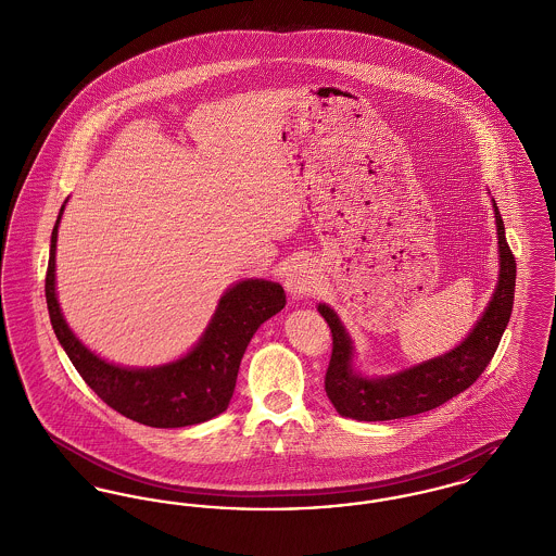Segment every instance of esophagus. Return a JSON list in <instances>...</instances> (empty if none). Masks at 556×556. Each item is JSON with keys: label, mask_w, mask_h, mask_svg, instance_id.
I'll return each mask as SVG.
<instances>
[{"label": "esophagus", "mask_w": 556, "mask_h": 556, "mask_svg": "<svg viewBox=\"0 0 556 556\" xmlns=\"http://www.w3.org/2000/svg\"><path fill=\"white\" fill-rule=\"evenodd\" d=\"M314 285H316V276L309 263H301V261L293 263L285 274V287L295 299L309 295L314 291Z\"/></svg>", "instance_id": "34e87169"}]
</instances>
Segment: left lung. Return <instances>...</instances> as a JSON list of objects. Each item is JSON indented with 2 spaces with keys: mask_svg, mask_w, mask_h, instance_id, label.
<instances>
[{
  "mask_svg": "<svg viewBox=\"0 0 556 556\" xmlns=\"http://www.w3.org/2000/svg\"><path fill=\"white\" fill-rule=\"evenodd\" d=\"M493 208L500 244V278L495 293L472 333L443 356L396 375L367 379L352 369V339L345 333L337 314L325 303L318 305V312L333 334L325 390L339 415L358 421H386L417 415L441 407L481 377L508 327L517 282V261L506 242V229L495 200Z\"/></svg>",
  "mask_w": 556,
  "mask_h": 556,
  "instance_id": "left-lung-1",
  "label": "left lung"
}]
</instances>
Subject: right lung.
<instances>
[{
	"label": "right lung",
	"mask_w": 556,
	"mask_h": 556,
	"mask_svg": "<svg viewBox=\"0 0 556 556\" xmlns=\"http://www.w3.org/2000/svg\"><path fill=\"white\" fill-rule=\"evenodd\" d=\"M63 211L65 204L50 238L46 303L56 339L81 379L103 403L151 428H184L217 417L231 401L251 337L285 307V289L269 280H242L222 296L211 325L187 356L153 369L115 367L92 354L61 314L54 289V257Z\"/></svg>",
	"instance_id": "obj_1"
}]
</instances>
